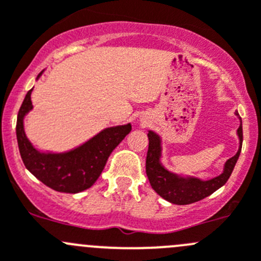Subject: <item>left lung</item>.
<instances>
[{
	"instance_id": "left-lung-1",
	"label": "left lung",
	"mask_w": 261,
	"mask_h": 261,
	"mask_svg": "<svg viewBox=\"0 0 261 261\" xmlns=\"http://www.w3.org/2000/svg\"><path fill=\"white\" fill-rule=\"evenodd\" d=\"M236 115L240 119V126L237 129V136L240 145L234 156L228 159L223 166V172L212 179H201L195 175H182L168 170L161 163L163 147L161 138L153 130H148V151L146 158V174H147L152 190L164 200L175 205H188L197 202L207 197L225 185L228 178L232 174L234 165L237 163L242 147V120L236 111Z\"/></svg>"
}]
</instances>
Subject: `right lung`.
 I'll return each instance as SVG.
<instances>
[{
  "mask_svg": "<svg viewBox=\"0 0 261 261\" xmlns=\"http://www.w3.org/2000/svg\"><path fill=\"white\" fill-rule=\"evenodd\" d=\"M43 71L37 75L36 81ZM32 92L33 88L25 95L16 121L17 146L25 168L43 185L58 192L78 193L92 187L114 148L132 130L130 123L108 126L86 142L63 152L37 150L24 128V119L33 110Z\"/></svg>",
  "mask_w": 261,
  "mask_h": 261,
  "instance_id": "right-lung-1",
  "label": "right lung"
}]
</instances>
